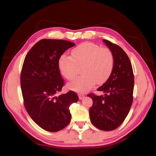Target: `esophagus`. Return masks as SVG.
Returning a JSON list of instances; mask_svg holds the SVG:
<instances>
[{"mask_svg": "<svg viewBox=\"0 0 156 156\" xmlns=\"http://www.w3.org/2000/svg\"><path fill=\"white\" fill-rule=\"evenodd\" d=\"M78 97H79V99L80 100H82V99L84 98L85 97V96L84 94H79Z\"/></svg>", "mask_w": 156, "mask_h": 156, "instance_id": "1", "label": "esophagus"}]
</instances>
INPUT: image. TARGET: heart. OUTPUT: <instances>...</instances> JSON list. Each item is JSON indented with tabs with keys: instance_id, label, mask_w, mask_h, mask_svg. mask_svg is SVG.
<instances>
[{
	"instance_id": "obj_1",
	"label": "heart",
	"mask_w": 156,
	"mask_h": 156,
	"mask_svg": "<svg viewBox=\"0 0 156 156\" xmlns=\"http://www.w3.org/2000/svg\"><path fill=\"white\" fill-rule=\"evenodd\" d=\"M82 67L83 75L75 78L68 86L73 90L86 92L95 85L102 84L110 78L114 66L112 50L93 42H83L71 51V56L62 54L58 66L63 76L72 80L77 74V66Z\"/></svg>"
}]
</instances>
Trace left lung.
I'll return each mask as SVG.
<instances>
[{
  "label": "left lung",
  "mask_w": 156,
  "mask_h": 156,
  "mask_svg": "<svg viewBox=\"0 0 156 156\" xmlns=\"http://www.w3.org/2000/svg\"><path fill=\"white\" fill-rule=\"evenodd\" d=\"M103 42L114 54V69L108 80L97 89L104 96L88 94L93 100L89 114L95 127L111 131L118 128L129 113L133 102L134 76L131 62L124 50L107 40Z\"/></svg>",
  "instance_id": "1"
}]
</instances>
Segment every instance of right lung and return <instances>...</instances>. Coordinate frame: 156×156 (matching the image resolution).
<instances>
[{"mask_svg": "<svg viewBox=\"0 0 156 156\" xmlns=\"http://www.w3.org/2000/svg\"><path fill=\"white\" fill-rule=\"evenodd\" d=\"M74 46L64 40H41L29 50L22 68L20 86L24 107L36 124L50 132L68 125L69 108L78 100L77 94L72 90L56 95L64 84L58 62L66 50Z\"/></svg>", "mask_w": 156, "mask_h": 156, "instance_id": "add662e5", "label": "right lung"}]
</instances>
